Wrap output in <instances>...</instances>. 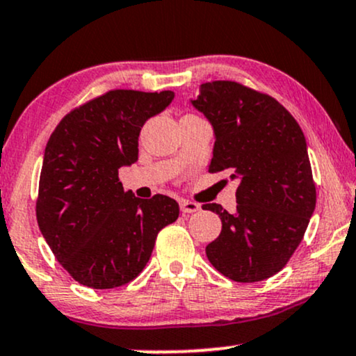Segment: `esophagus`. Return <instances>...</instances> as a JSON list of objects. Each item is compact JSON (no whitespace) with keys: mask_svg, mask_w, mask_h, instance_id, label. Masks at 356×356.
<instances>
[{"mask_svg":"<svg viewBox=\"0 0 356 356\" xmlns=\"http://www.w3.org/2000/svg\"><path fill=\"white\" fill-rule=\"evenodd\" d=\"M181 210L182 213H195L200 210V205L191 200H181Z\"/></svg>","mask_w":356,"mask_h":356,"instance_id":"1","label":"esophagus"}]
</instances>
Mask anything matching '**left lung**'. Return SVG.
I'll use <instances>...</instances> for the list:
<instances>
[{"instance_id": "left-lung-1", "label": "left lung", "mask_w": 356, "mask_h": 356, "mask_svg": "<svg viewBox=\"0 0 356 356\" xmlns=\"http://www.w3.org/2000/svg\"><path fill=\"white\" fill-rule=\"evenodd\" d=\"M192 105L215 129L209 172L230 170L238 179L235 213L202 205L222 220L207 258L232 281L271 277L298 250L316 209L302 129L276 98L233 80L202 83Z\"/></svg>"}]
</instances>
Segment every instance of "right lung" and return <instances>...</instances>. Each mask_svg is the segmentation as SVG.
<instances>
[{
  "label": "right lung",
  "mask_w": 356,
  "mask_h": 356,
  "mask_svg": "<svg viewBox=\"0 0 356 356\" xmlns=\"http://www.w3.org/2000/svg\"><path fill=\"white\" fill-rule=\"evenodd\" d=\"M174 92L108 90L69 111L44 152L35 217L62 268L92 289H115L145 269L179 204L163 193L138 199L118 170L138 161L143 124Z\"/></svg>",
  "instance_id": "add662e5"
}]
</instances>
